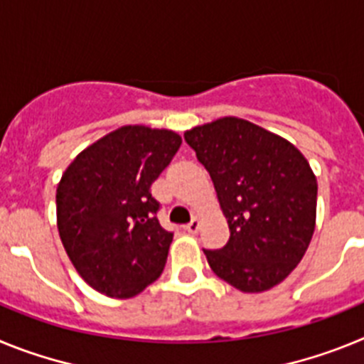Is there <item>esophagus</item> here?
<instances>
[{"instance_id": "34e87169", "label": "esophagus", "mask_w": 364, "mask_h": 364, "mask_svg": "<svg viewBox=\"0 0 364 364\" xmlns=\"http://www.w3.org/2000/svg\"><path fill=\"white\" fill-rule=\"evenodd\" d=\"M186 230H188L189 233H197V231L200 230V220H198V218L195 217L191 222H189L188 226H186Z\"/></svg>"}]
</instances>
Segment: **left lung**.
Returning a JSON list of instances; mask_svg holds the SVG:
<instances>
[{
	"label": "left lung",
	"mask_w": 364,
	"mask_h": 364,
	"mask_svg": "<svg viewBox=\"0 0 364 364\" xmlns=\"http://www.w3.org/2000/svg\"><path fill=\"white\" fill-rule=\"evenodd\" d=\"M213 180L230 240L204 250L215 275L246 294L284 281L310 246L317 178L286 138L224 117L184 133Z\"/></svg>",
	"instance_id": "left-lung-1"
}]
</instances>
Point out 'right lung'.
Returning a JSON list of instances; mask_svg holds the SVG:
<instances>
[{"mask_svg": "<svg viewBox=\"0 0 364 364\" xmlns=\"http://www.w3.org/2000/svg\"><path fill=\"white\" fill-rule=\"evenodd\" d=\"M182 138L124 125L83 149L56 189L58 231L76 272L96 291L129 299L160 277L171 231L160 226L151 184Z\"/></svg>", "mask_w": 364, "mask_h": 364, "instance_id": "1", "label": "right lung"}]
</instances>
